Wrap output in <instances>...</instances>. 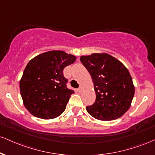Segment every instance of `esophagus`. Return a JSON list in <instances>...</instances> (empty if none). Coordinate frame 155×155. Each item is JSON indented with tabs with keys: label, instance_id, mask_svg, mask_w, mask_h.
<instances>
[{
	"label": "esophagus",
	"instance_id": "34e87169",
	"mask_svg": "<svg viewBox=\"0 0 155 155\" xmlns=\"http://www.w3.org/2000/svg\"><path fill=\"white\" fill-rule=\"evenodd\" d=\"M78 92H80V93H81V92H83V88H82V87H80L78 89Z\"/></svg>",
	"mask_w": 155,
	"mask_h": 155
}]
</instances>
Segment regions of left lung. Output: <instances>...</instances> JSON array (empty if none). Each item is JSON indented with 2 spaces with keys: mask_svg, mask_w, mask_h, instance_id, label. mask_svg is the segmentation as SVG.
I'll return each instance as SVG.
<instances>
[{
  "mask_svg": "<svg viewBox=\"0 0 155 155\" xmlns=\"http://www.w3.org/2000/svg\"><path fill=\"white\" fill-rule=\"evenodd\" d=\"M94 83L96 100L87 111L94 118L113 120L122 116L131 106L134 86L126 66L107 53L81 56Z\"/></svg>",
  "mask_w": 155,
  "mask_h": 155,
  "instance_id": "obj_1",
  "label": "left lung"
}]
</instances>
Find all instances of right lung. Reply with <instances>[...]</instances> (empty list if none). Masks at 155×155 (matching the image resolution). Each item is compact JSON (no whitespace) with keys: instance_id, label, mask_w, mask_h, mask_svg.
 Returning <instances> with one entry per match:
<instances>
[{"instance_id":"add662e5","label":"right lung","mask_w":155,"mask_h":155,"mask_svg":"<svg viewBox=\"0 0 155 155\" xmlns=\"http://www.w3.org/2000/svg\"><path fill=\"white\" fill-rule=\"evenodd\" d=\"M76 58L61 50H52L35 57L27 63L20 80L24 105L35 117L52 119L66 109L74 92L67 88L63 76L65 67Z\"/></svg>"}]
</instances>
